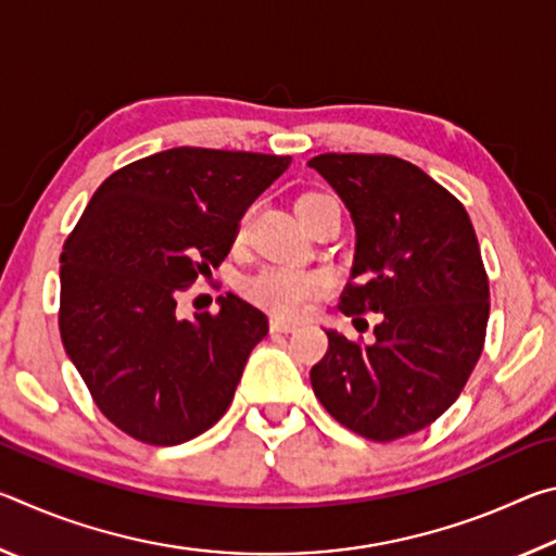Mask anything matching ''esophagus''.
Here are the masks:
<instances>
[{
	"label": "esophagus",
	"mask_w": 556,
	"mask_h": 556,
	"mask_svg": "<svg viewBox=\"0 0 556 556\" xmlns=\"http://www.w3.org/2000/svg\"><path fill=\"white\" fill-rule=\"evenodd\" d=\"M269 328H271V331H277V333H291V331H296L299 324L289 321V318H281V316H271Z\"/></svg>",
	"instance_id": "obj_1"
}]
</instances>
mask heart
I'll return each instance as SVG.
<instances>
[{"label": "heart", "instance_id": "heart-1", "mask_svg": "<svg viewBox=\"0 0 556 556\" xmlns=\"http://www.w3.org/2000/svg\"><path fill=\"white\" fill-rule=\"evenodd\" d=\"M314 195V193H312ZM308 199L301 195L299 201ZM244 230V223L240 225V235ZM331 287V279L321 271H308L296 267H267L257 271L255 277L248 279L244 291L248 296L260 304L267 312L287 318H296L312 308L314 301L326 294Z\"/></svg>", "mask_w": 556, "mask_h": 556}]
</instances>
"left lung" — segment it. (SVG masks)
Here are the masks:
<instances>
[{
	"instance_id": "obj_1",
	"label": "left lung",
	"mask_w": 556,
	"mask_h": 556,
	"mask_svg": "<svg viewBox=\"0 0 556 556\" xmlns=\"http://www.w3.org/2000/svg\"><path fill=\"white\" fill-rule=\"evenodd\" d=\"M355 225L345 316L375 312V343L326 331L312 388L333 419L372 441L414 434L464 390L483 351L488 277L464 205L419 166L388 154H318Z\"/></svg>"
}]
</instances>
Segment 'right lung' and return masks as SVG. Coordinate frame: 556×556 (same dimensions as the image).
<instances>
[{
    "label": "right lung",
    "mask_w": 556,
    "mask_h": 556,
    "mask_svg": "<svg viewBox=\"0 0 556 556\" xmlns=\"http://www.w3.org/2000/svg\"><path fill=\"white\" fill-rule=\"evenodd\" d=\"M291 156L176 147L122 166L92 193L61 255V341L100 412L125 434L176 446L230 407L269 331L248 301L176 314L178 291L228 257L252 201Z\"/></svg>",
    "instance_id": "1"
}]
</instances>
